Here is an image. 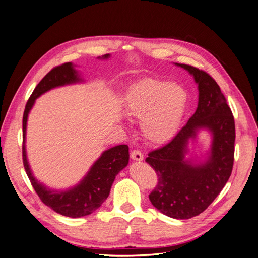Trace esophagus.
<instances>
[{
	"mask_svg": "<svg viewBox=\"0 0 258 258\" xmlns=\"http://www.w3.org/2000/svg\"><path fill=\"white\" fill-rule=\"evenodd\" d=\"M130 157L134 160L141 161V160H143V154L140 150H134L130 153Z\"/></svg>",
	"mask_w": 258,
	"mask_h": 258,
	"instance_id": "esophagus-1",
	"label": "esophagus"
}]
</instances>
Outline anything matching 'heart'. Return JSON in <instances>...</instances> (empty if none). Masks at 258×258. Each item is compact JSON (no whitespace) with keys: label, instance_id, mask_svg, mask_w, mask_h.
<instances>
[{"label":"heart","instance_id":"heart-1","mask_svg":"<svg viewBox=\"0 0 258 258\" xmlns=\"http://www.w3.org/2000/svg\"><path fill=\"white\" fill-rule=\"evenodd\" d=\"M187 95L182 86L157 79L135 83L123 98V112L141 119V130L148 141L160 144L172 138L181 122Z\"/></svg>","mask_w":258,"mask_h":258}]
</instances>
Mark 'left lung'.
Instances as JSON below:
<instances>
[{"instance_id":"8db88e82","label":"left lung","mask_w":258,"mask_h":258,"mask_svg":"<svg viewBox=\"0 0 258 258\" xmlns=\"http://www.w3.org/2000/svg\"><path fill=\"white\" fill-rule=\"evenodd\" d=\"M175 64L187 70L198 84V107L177 135L148 153L145 161L158 177L148 196L152 205L167 216L188 220L204 212L227 183L233 166L236 128L227 101L212 77L195 67ZM200 128L213 134V145L206 163L194 164L184 159V154L188 140Z\"/></svg>"}]
</instances>
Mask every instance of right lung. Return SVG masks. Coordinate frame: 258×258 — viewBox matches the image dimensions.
Wrapping results in <instances>:
<instances>
[{"label":"right lung","mask_w":258,"mask_h":258,"mask_svg":"<svg viewBox=\"0 0 258 258\" xmlns=\"http://www.w3.org/2000/svg\"><path fill=\"white\" fill-rule=\"evenodd\" d=\"M108 57H110V53L103 54L101 58L107 59ZM79 82H82V80L71 62H67V63L53 68L37 84L32 95L29 98L22 119V160L31 184L43 204L52 209L54 212L74 218L89 215L101 207L110 195L116 175L128 165L129 161L128 145L121 144L114 146L103 152L80 184L64 191H56L46 188L33 176L28 163L25 144L29 112L34 105L35 100L46 91L59 87V86Z\"/></svg>","instance_id":"right-lung-1"}]
</instances>
